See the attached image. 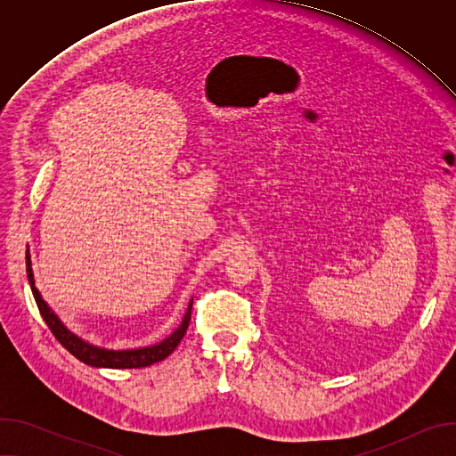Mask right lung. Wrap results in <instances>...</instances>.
<instances>
[{
    "label": "right lung",
    "mask_w": 456,
    "mask_h": 456,
    "mask_svg": "<svg viewBox=\"0 0 456 456\" xmlns=\"http://www.w3.org/2000/svg\"><path fill=\"white\" fill-rule=\"evenodd\" d=\"M27 276H28V283L34 294V299L37 303V308L45 319V322L48 324V329L52 330V334L55 336V339L67 348L74 357H77L79 361H83L88 366H95V368H144V366H151L159 361H164L182 341L189 321H191V306H192V299L187 305L185 315L182 319V322L178 324V329L167 336L164 341L151 345V346H144V348H132V350H110V348H101L95 346L85 339H81L79 336H76L74 332H70L67 327H64L62 321L57 317V314L46 305V301L41 297L39 290L36 289V281H34V273H32V262H30V252L27 248Z\"/></svg>",
    "instance_id": "obj_1"
}]
</instances>
